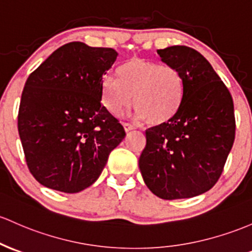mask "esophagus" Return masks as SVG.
<instances>
[{
    "label": "esophagus",
    "instance_id": "1",
    "mask_svg": "<svg viewBox=\"0 0 252 252\" xmlns=\"http://www.w3.org/2000/svg\"><path fill=\"white\" fill-rule=\"evenodd\" d=\"M123 128H124V130L128 132V131L132 130V129H134V126H132L131 124H129V123H123Z\"/></svg>",
    "mask_w": 252,
    "mask_h": 252
}]
</instances>
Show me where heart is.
Here are the masks:
<instances>
[{"mask_svg":"<svg viewBox=\"0 0 252 252\" xmlns=\"http://www.w3.org/2000/svg\"><path fill=\"white\" fill-rule=\"evenodd\" d=\"M118 77L106 75L101 81L103 104L117 116L132 103L135 117L149 124L166 123L176 115L183 99V76L176 67L158 64L139 57L118 68Z\"/></svg>","mask_w":252,"mask_h":252,"instance_id":"1","label":"heart"}]
</instances>
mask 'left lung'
Returning <instances> with one entry per match:
<instances>
[{
  "mask_svg": "<svg viewBox=\"0 0 252 252\" xmlns=\"http://www.w3.org/2000/svg\"><path fill=\"white\" fill-rule=\"evenodd\" d=\"M157 52L183 76V99L170 121L146 130L139 167L158 197H193L212 189L222 173L236 135L233 100L195 49L175 45Z\"/></svg>",
  "mask_w": 252,
  "mask_h": 252,
  "instance_id": "8db88e82",
  "label": "left lung"
}]
</instances>
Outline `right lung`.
Here are the masks:
<instances>
[{
  "mask_svg": "<svg viewBox=\"0 0 252 252\" xmlns=\"http://www.w3.org/2000/svg\"><path fill=\"white\" fill-rule=\"evenodd\" d=\"M117 56L71 41L27 79L18 129L30 172L44 187L67 193L91 187L126 136L101 105V81Z\"/></svg>",
  "mask_w": 252,
  "mask_h": 252,
  "instance_id": "right-lung-1",
  "label": "right lung"
}]
</instances>
